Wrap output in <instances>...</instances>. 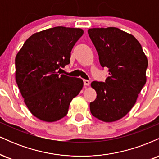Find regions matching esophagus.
<instances>
[{"label": "esophagus", "mask_w": 159, "mask_h": 159, "mask_svg": "<svg viewBox=\"0 0 159 159\" xmlns=\"http://www.w3.org/2000/svg\"><path fill=\"white\" fill-rule=\"evenodd\" d=\"M84 84L85 86H88V85H90V81H89L88 80H86V79H84Z\"/></svg>", "instance_id": "obj_1"}]
</instances>
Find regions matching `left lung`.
Listing matches in <instances>:
<instances>
[{
    "mask_svg": "<svg viewBox=\"0 0 159 159\" xmlns=\"http://www.w3.org/2000/svg\"><path fill=\"white\" fill-rule=\"evenodd\" d=\"M88 34L100 65L109 72L105 82L91 83L97 96L90 104V112L102 121H116L135 104L147 81L148 61L135 37L119 28H91Z\"/></svg>",
    "mask_w": 159,
    "mask_h": 159,
    "instance_id": "obj_1",
    "label": "left lung"
}]
</instances>
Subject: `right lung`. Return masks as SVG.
Returning <instances> with one entry per match:
<instances>
[{
    "label": "right lung",
    "instance_id": "obj_1",
    "mask_svg": "<svg viewBox=\"0 0 159 159\" xmlns=\"http://www.w3.org/2000/svg\"><path fill=\"white\" fill-rule=\"evenodd\" d=\"M83 30L55 27L36 33L27 39L16 57V80L31 114L45 122L67 114L69 104L84 82L60 75L58 69L70 63L72 49Z\"/></svg>",
    "mask_w": 159,
    "mask_h": 159
}]
</instances>
